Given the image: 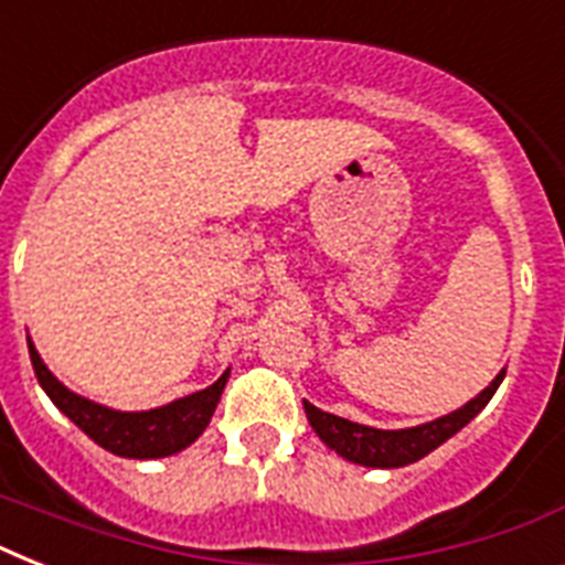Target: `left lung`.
<instances>
[{"instance_id": "8db88e82", "label": "left lung", "mask_w": 565, "mask_h": 565, "mask_svg": "<svg viewBox=\"0 0 565 565\" xmlns=\"http://www.w3.org/2000/svg\"><path fill=\"white\" fill-rule=\"evenodd\" d=\"M501 381H504V370L492 377V384L475 395L472 402H466L463 407H457V411L446 413L439 419L416 425V428H372V425H361V422L343 419V416H334V413L319 411L310 402H305V413H308L310 428L317 430V437L331 451L343 457V460L358 466H370V469H398V466L422 460L434 448L443 446L446 439L455 437L463 425H469L487 407L492 395H495Z\"/></svg>"}]
</instances>
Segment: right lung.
Masks as SVG:
<instances>
[{
	"label": "right lung",
	"mask_w": 565,
	"mask_h": 565,
	"mask_svg": "<svg viewBox=\"0 0 565 565\" xmlns=\"http://www.w3.org/2000/svg\"><path fill=\"white\" fill-rule=\"evenodd\" d=\"M29 354L34 375L40 386L46 390L57 411L66 419L75 422L87 437L102 446L105 451L117 457H131V460H154V457H170L193 446L202 437V430L211 425V416L220 404V395L228 384L231 370L222 372L211 386L199 393H190L184 398L152 407V411H114L108 404L90 402L84 395L73 393L70 386L57 381L43 358L38 354L29 337Z\"/></svg>",
	"instance_id": "right-lung-1"
}]
</instances>
